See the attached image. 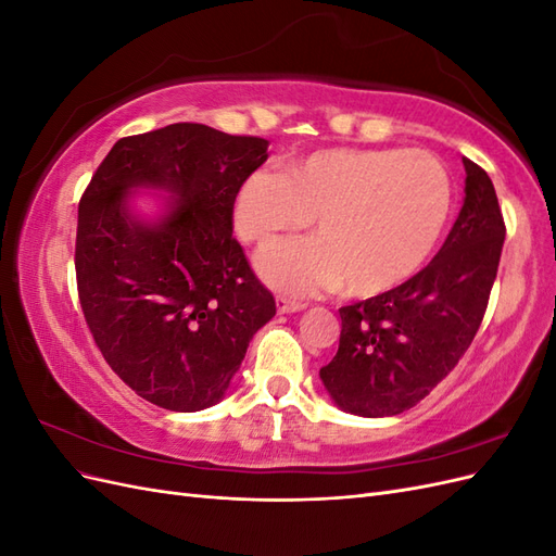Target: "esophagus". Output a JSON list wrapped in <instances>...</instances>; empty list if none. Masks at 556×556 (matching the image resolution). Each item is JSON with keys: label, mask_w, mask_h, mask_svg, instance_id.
<instances>
[{"label": "esophagus", "mask_w": 556, "mask_h": 556, "mask_svg": "<svg viewBox=\"0 0 556 556\" xmlns=\"http://www.w3.org/2000/svg\"><path fill=\"white\" fill-rule=\"evenodd\" d=\"M276 306H278L280 315H290V313H299V311L306 308V304H301V301H294V299H288V296H278Z\"/></svg>", "instance_id": "34e87169"}]
</instances>
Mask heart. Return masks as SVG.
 I'll return each instance as SVG.
<instances>
[{
	"mask_svg": "<svg viewBox=\"0 0 556 556\" xmlns=\"http://www.w3.org/2000/svg\"><path fill=\"white\" fill-rule=\"evenodd\" d=\"M454 185L427 150L329 148L282 174L252 172L233 197V225L266 248L308 227L317 237L280 243L257 262L262 278L296 296L343 290L378 296L408 282L447 229Z\"/></svg>",
	"mask_w": 556,
	"mask_h": 556,
	"instance_id": "b5f03b06",
	"label": "heart"
}]
</instances>
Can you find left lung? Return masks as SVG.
I'll return each mask as SVG.
<instances>
[{"label":"left lung","mask_w":556,"mask_h":556,"mask_svg":"<svg viewBox=\"0 0 556 556\" xmlns=\"http://www.w3.org/2000/svg\"><path fill=\"white\" fill-rule=\"evenodd\" d=\"M464 169V206L431 264L392 292L339 311V352L319 378L350 415L413 408L457 366L482 323L506 225L492 178L466 157Z\"/></svg>","instance_id":"left-lung-1"}]
</instances>
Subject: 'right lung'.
<instances>
[{
	"mask_svg": "<svg viewBox=\"0 0 556 556\" xmlns=\"http://www.w3.org/2000/svg\"><path fill=\"white\" fill-rule=\"evenodd\" d=\"M268 141L176 123L121 139L78 206L76 280L97 348L134 392L197 413L220 401L276 315L231 239L233 197ZM160 191L155 216L137 191Z\"/></svg>",
	"mask_w": 556,
	"mask_h": 556,
	"instance_id": "obj_1",
	"label": "right lung"
}]
</instances>
